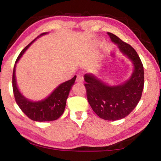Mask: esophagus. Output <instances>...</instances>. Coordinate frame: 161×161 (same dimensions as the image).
Returning <instances> with one entry per match:
<instances>
[{
    "label": "esophagus",
    "mask_w": 161,
    "mask_h": 161,
    "mask_svg": "<svg viewBox=\"0 0 161 161\" xmlns=\"http://www.w3.org/2000/svg\"><path fill=\"white\" fill-rule=\"evenodd\" d=\"M76 82L79 84H82L84 82V77L81 75H78L76 79Z\"/></svg>",
    "instance_id": "esophagus-1"
}]
</instances>
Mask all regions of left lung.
Masks as SVG:
<instances>
[{
    "mask_svg": "<svg viewBox=\"0 0 161 161\" xmlns=\"http://www.w3.org/2000/svg\"><path fill=\"white\" fill-rule=\"evenodd\" d=\"M111 42L131 62L133 72L129 79L117 85L105 83L96 75H84L87 99L98 116L107 121H116L127 116L137 106L144 85L143 64L131 46L116 35L107 32Z\"/></svg>",
    "mask_w": 161,
    "mask_h": 161,
    "instance_id": "1",
    "label": "left lung"
}]
</instances>
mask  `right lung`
<instances>
[{
	"label": "right lung",
	"mask_w": 161,
	"mask_h": 161,
	"mask_svg": "<svg viewBox=\"0 0 161 161\" xmlns=\"http://www.w3.org/2000/svg\"><path fill=\"white\" fill-rule=\"evenodd\" d=\"M46 34H47V32H44L40 35L21 51L15 61L13 73V89L16 103L28 118L33 121L40 122L54 121L62 115L66 107L67 99L69 96L71 89L75 84L76 77H77V76L75 75L70 80L60 84L54 89V91L48 97L40 101L30 100L23 95L19 90L15 77L16 64L20 60L27 49L37 40V38Z\"/></svg>",
	"instance_id": "add662e5"
}]
</instances>
